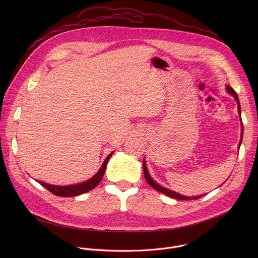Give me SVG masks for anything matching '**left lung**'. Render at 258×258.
I'll return each instance as SVG.
<instances>
[{
    "mask_svg": "<svg viewBox=\"0 0 258 258\" xmlns=\"http://www.w3.org/2000/svg\"><path fill=\"white\" fill-rule=\"evenodd\" d=\"M227 90H228V92H229L231 95H233L234 98L236 99V101H237V103H238V111H239L240 116H241V107H240V102H239V98H238L237 93H236V92L234 91V89H233L231 86H229V85L227 86ZM242 125H243V123H242ZM242 137H243V126H242ZM242 137H241V141H240V143H239V147H240V145H241V143H242ZM143 168H144V175H145V178H146L147 182H148L149 185H150L153 189H155V190H157V191H159V192L165 194L166 196H169V197H171V198L178 199V200H189V199H194V200H196V199H199V198L202 197V196L187 197V196H183V195L177 194V193H175V192H172V191H170V190H168V189H165V188L159 186L157 182H155V181L151 178V176H150V174H149V172H148V169H147V167H146L145 161L143 162Z\"/></svg>",
    "mask_w": 258,
    "mask_h": 258,
    "instance_id": "left-lung-1",
    "label": "left lung"
}]
</instances>
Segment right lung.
I'll return each mask as SVG.
<instances>
[{
	"label": "right lung",
	"instance_id": "obj_1",
	"mask_svg": "<svg viewBox=\"0 0 258 258\" xmlns=\"http://www.w3.org/2000/svg\"><path fill=\"white\" fill-rule=\"evenodd\" d=\"M113 153V152H112ZM112 153H110L105 161L103 162L101 168L99 169V171L89 180L84 181L82 183H77V185H71V186H54V185H50V183H46L44 181H40L38 180V182H40L43 187H45L48 191H50L52 194L56 195V196H60V197H75L81 194H84L86 192H89L91 190H93L95 187L98 186V183L101 181L104 172L106 170V166H107V162L111 157Z\"/></svg>",
	"mask_w": 258,
	"mask_h": 258
}]
</instances>
